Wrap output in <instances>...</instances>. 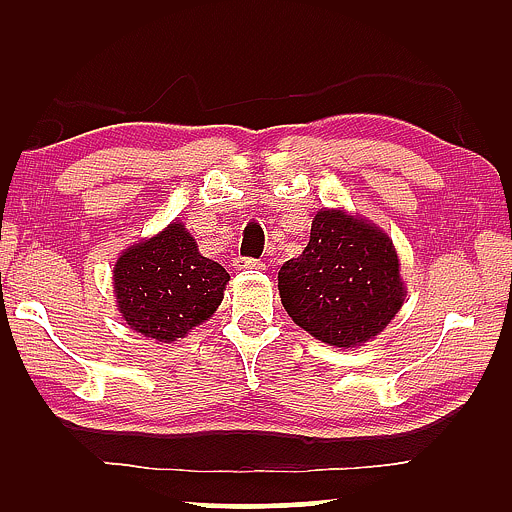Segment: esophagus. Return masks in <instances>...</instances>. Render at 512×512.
I'll return each instance as SVG.
<instances>
[{"label": "esophagus", "instance_id": "34e87169", "mask_svg": "<svg viewBox=\"0 0 512 512\" xmlns=\"http://www.w3.org/2000/svg\"><path fill=\"white\" fill-rule=\"evenodd\" d=\"M234 269L236 271H248V269H262V262L259 259H253V257H234Z\"/></svg>", "mask_w": 512, "mask_h": 512}]
</instances>
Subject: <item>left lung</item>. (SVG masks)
Instances as JSON below:
<instances>
[{"label":"left lung","instance_id":"1","mask_svg":"<svg viewBox=\"0 0 512 512\" xmlns=\"http://www.w3.org/2000/svg\"><path fill=\"white\" fill-rule=\"evenodd\" d=\"M278 290L287 315L336 348L378 336L406 297L390 236L334 208L315 213L304 253L280 266Z\"/></svg>","mask_w":512,"mask_h":512}]
</instances>
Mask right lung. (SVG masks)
<instances>
[{"label":"right lung","instance_id":"1","mask_svg":"<svg viewBox=\"0 0 512 512\" xmlns=\"http://www.w3.org/2000/svg\"><path fill=\"white\" fill-rule=\"evenodd\" d=\"M227 283L229 273L199 253L183 222L127 248L113 269L118 311L129 329L162 343L211 318Z\"/></svg>","mask_w":512,"mask_h":512}]
</instances>
